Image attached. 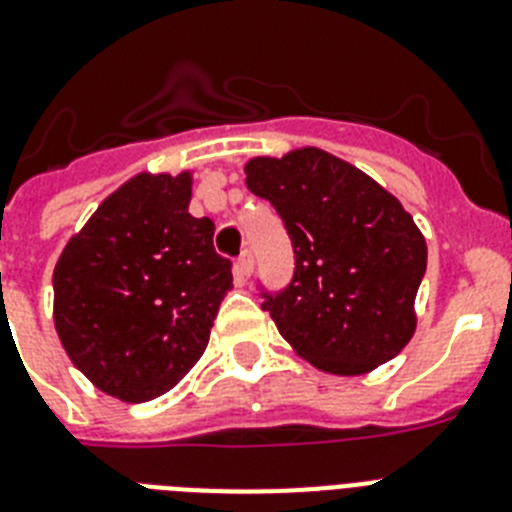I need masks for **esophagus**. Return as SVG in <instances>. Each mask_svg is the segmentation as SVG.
I'll use <instances>...</instances> for the list:
<instances>
[{"instance_id": "obj_1", "label": "esophagus", "mask_w": 512, "mask_h": 512, "mask_svg": "<svg viewBox=\"0 0 512 512\" xmlns=\"http://www.w3.org/2000/svg\"><path fill=\"white\" fill-rule=\"evenodd\" d=\"M252 252H242V257H239V263H236V273H239V278H249V273H252Z\"/></svg>"}]
</instances>
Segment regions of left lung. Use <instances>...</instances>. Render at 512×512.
<instances>
[{
    "instance_id": "8db88e82",
    "label": "left lung",
    "mask_w": 512,
    "mask_h": 512,
    "mask_svg": "<svg viewBox=\"0 0 512 512\" xmlns=\"http://www.w3.org/2000/svg\"><path fill=\"white\" fill-rule=\"evenodd\" d=\"M249 192L270 200L294 244V278L263 294L278 333L328 375H367L416 330L427 242L398 197L320 148L244 163Z\"/></svg>"
}]
</instances>
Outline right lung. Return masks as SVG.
<instances>
[{
    "label": "right lung",
    "instance_id": "obj_1",
    "mask_svg": "<svg viewBox=\"0 0 512 512\" xmlns=\"http://www.w3.org/2000/svg\"><path fill=\"white\" fill-rule=\"evenodd\" d=\"M192 171L132 176L70 236L54 268V328L85 377L124 403L169 393L208 346L231 263L190 213Z\"/></svg>",
    "mask_w": 512,
    "mask_h": 512
}]
</instances>
